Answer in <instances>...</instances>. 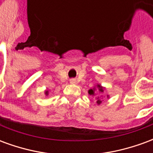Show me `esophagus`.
Here are the masks:
<instances>
[{"label":"esophagus","mask_w":153,"mask_h":153,"mask_svg":"<svg viewBox=\"0 0 153 153\" xmlns=\"http://www.w3.org/2000/svg\"><path fill=\"white\" fill-rule=\"evenodd\" d=\"M70 83L71 84H74V83H76V80L74 79H72L70 80Z\"/></svg>","instance_id":"obj_1"}]
</instances>
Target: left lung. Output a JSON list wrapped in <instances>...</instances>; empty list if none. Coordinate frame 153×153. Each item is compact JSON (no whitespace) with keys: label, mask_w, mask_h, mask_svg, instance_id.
Wrapping results in <instances>:
<instances>
[{"label":"left lung","mask_w":153,"mask_h":153,"mask_svg":"<svg viewBox=\"0 0 153 153\" xmlns=\"http://www.w3.org/2000/svg\"><path fill=\"white\" fill-rule=\"evenodd\" d=\"M106 89V88H104L102 85H100V84H97L96 86H94L93 88H91V89L88 90V94H89L90 96H92L94 97V99H95V102H97V105H101L102 102H103V96L102 95V93L105 91ZM97 90V93H96V90ZM107 98H109V95H107L106 96Z\"/></svg>","instance_id":"1"}]
</instances>
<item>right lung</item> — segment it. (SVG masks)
<instances>
[{
    "label": "right lung",
    "instance_id": "add662e5",
    "mask_svg": "<svg viewBox=\"0 0 153 153\" xmlns=\"http://www.w3.org/2000/svg\"><path fill=\"white\" fill-rule=\"evenodd\" d=\"M45 95H46V96H48V95H49V91H48V90H46V91H45Z\"/></svg>",
    "mask_w": 153,
    "mask_h": 153
}]
</instances>
